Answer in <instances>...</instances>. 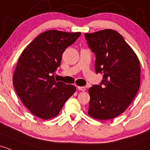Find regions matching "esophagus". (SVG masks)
<instances>
[{
    "label": "esophagus",
    "instance_id": "1",
    "mask_svg": "<svg viewBox=\"0 0 150 150\" xmlns=\"http://www.w3.org/2000/svg\"><path fill=\"white\" fill-rule=\"evenodd\" d=\"M78 89L79 90V91H85L86 90V88L83 87V86H78Z\"/></svg>",
    "mask_w": 150,
    "mask_h": 150
}]
</instances>
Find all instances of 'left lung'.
Instances as JSON below:
<instances>
[{
	"mask_svg": "<svg viewBox=\"0 0 150 150\" xmlns=\"http://www.w3.org/2000/svg\"><path fill=\"white\" fill-rule=\"evenodd\" d=\"M90 48L96 54L95 70L103 73L100 86L88 89V115L108 120L126 111L138 92L140 62L124 37L113 29L85 34Z\"/></svg>",
	"mask_w": 150,
	"mask_h": 150,
	"instance_id": "obj_1",
	"label": "left lung"
}]
</instances>
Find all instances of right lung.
<instances>
[{
    "label": "right lung",
    "mask_w": 150,
    "mask_h": 150,
    "mask_svg": "<svg viewBox=\"0 0 150 150\" xmlns=\"http://www.w3.org/2000/svg\"><path fill=\"white\" fill-rule=\"evenodd\" d=\"M80 34L46 31L37 36L20 55L13 84L22 103L34 116L45 120L57 116L76 91L72 85L56 81L52 74L60 65L65 49Z\"/></svg>",
    "instance_id": "add662e5"
}]
</instances>
